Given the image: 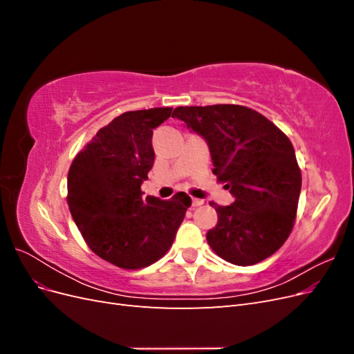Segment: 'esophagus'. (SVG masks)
I'll return each instance as SVG.
<instances>
[{
	"label": "esophagus",
	"mask_w": 354,
	"mask_h": 354,
	"mask_svg": "<svg viewBox=\"0 0 354 354\" xmlns=\"http://www.w3.org/2000/svg\"><path fill=\"white\" fill-rule=\"evenodd\" d=\"M192 205H194V207H201V205H203V199L194 198V201H192Z\"/></svg>",
	"instance_id": "1"
}]
</instances>
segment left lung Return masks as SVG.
Here are the masks:
<instances>
[{
	"mask_svg": "<svg viewBox=\"0 0 354 354\" xmlns=\"http://www.w3.org/2000/svg\"><path fill=\"white\" fill-rule=\"evenodd\" d=\"M173 118L205 138L214 169L234 202L217 205L218 221L207 233L211 250L236 266L273 255L292 232L301 169L292 143L272 121L241 104L180 106Z\"/></svg>",
	"mask_w": 354,
	"mask_h": 354,
	"instance_id": "1",
	"label": "left lung"
}]
</instances>
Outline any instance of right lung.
<instances>
[{
  "label": "right lung",
  "instance_id": "1",
  "mask_svg": "<svg viewBox=\"0 0 354 354\" xmlns=\"http://www.w3.org/2000/svg\"><path fill=\"white\" fill-rule=\"evenodd\" d=\"M173 108L130 111L100 128L73 158L68 205L85 243L100 259L125 270L143 269L167 254L192 199L142 196L153 167V128Z\"/></svg>",
  "mask_w": 354,
  "mask_h": 354
}]
</instances>
